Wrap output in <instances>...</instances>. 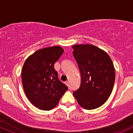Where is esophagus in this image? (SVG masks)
Returning a JSON list of instances; mask_svg holds the SVG:
<instances>
[{"instance_id":"34e87169","label":"esophagus","mask_w":133,"mask_h":133,"mask_svg":"<svg viewBox=\"0 0 133 133\" xmlns=\"http://www.w3.org/2000/svg\"><path fill=\"white\" fill-rule=\"evenodd\" d=\"M65 84H66L68 86H69V82L68 81H67L65 82Z\"/></svg>"}]
</instances>
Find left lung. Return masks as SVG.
<instances>
[{
  "instance_id": "left-lung-1",
  "label": "left lung",
  "mask_w": 133,
  "mask_h": 133,
  "mask_svg": "<svg viewBox=\"0 0 133 133\" xmlns=\"http://www.w3.org/2000/svg\"><path fill=\"white\" fill-rule=\"evenodd\" d=\"M72 48L81 78L73 95L83 108L96 109L106 103L112 92L115 81L113 63L106 52L93 45H75Z\"/></svg>"
}]
</instances>
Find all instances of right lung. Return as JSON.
I'll use <instances>...</instances> for the list:
<instances>
[{
  "mask_svg": "<svg viewBox=\"0 0 133 133\" xmlns=\"http://www.w3.org/2000/svg\"><path fill=\"white\" fill-rule=\"evenodd\" d=\"M63 52L59 46L39 49L27 58L23 65L24 92L30 103L41 110L54 108L68 89L59 79L54 68Z\"/></svg>",
  "mask_w": 133,
  "mask_h": 133,
  "instance_id": "right-lung-1",
  "label": "right lung"
}]
</instances>
